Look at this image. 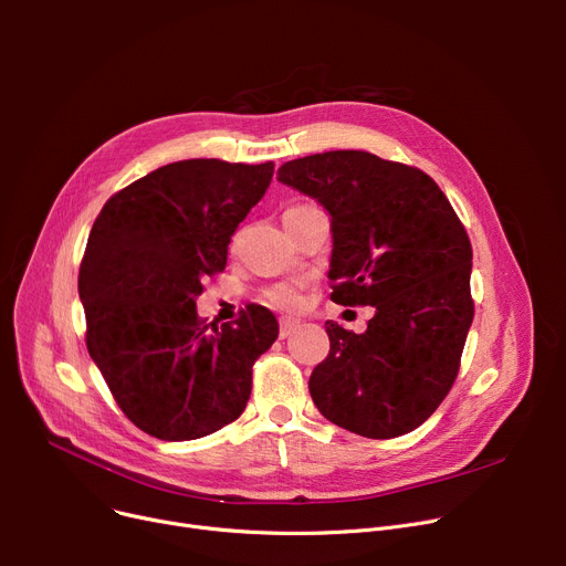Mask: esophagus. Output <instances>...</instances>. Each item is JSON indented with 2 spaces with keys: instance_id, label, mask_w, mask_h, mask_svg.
Returning a JSON list of instances; mask_svg holds the SVG:
<instances>
[{
  "instance_id": "34e87169",
  "label": "esophagus",
  "mask_w": 566,
  "mask_h": 566,
  "mask_svg": "<svg viewBox=\"0 0 566 566\" xmlns=\"http://www.w3.org/2000/svg\"><path fill=\"white\" fill-rule=\"evenodd\" d=\"M301 325V321H295V318H280V337L284 339V337H289L295 328H298Z\"/></svg>"
}]
</instances>
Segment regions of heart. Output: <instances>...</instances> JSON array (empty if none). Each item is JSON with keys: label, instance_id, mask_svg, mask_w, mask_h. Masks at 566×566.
<instances>
[{"label": "heart", "instance_id": "obj_1", "mask_svg": "<svg viewBox=\"0 0 566 566\" xmlns=\"http://www.w3.org/2000/svg\"><path fill=\"white\" fill-rule=\"evenodd\" d=\"M305 208H310V206H291L284 211V218L291 216V213L305 211ZM265 301L275 305V307H280V310H293L295 305H298L301 295H298V291H295V286H291V284H277V286L265 291Z\"/></svg>", "mask_w": 566, "mask_h": 566}]
</instances>
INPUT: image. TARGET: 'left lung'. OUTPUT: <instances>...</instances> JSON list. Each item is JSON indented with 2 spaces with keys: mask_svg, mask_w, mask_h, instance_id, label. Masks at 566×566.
<instances>
[{
  "mask_svg": "<svg viewBox=\"0 0 566 566\" xmlns=\"http://www.w3.org/2000/svg\"><path fill=\"white\" fill-rule=\"evenodd\" d=\"M277 181L331 213V298L376 310L363 335L325 323L316 408L365 438L418 429L452 390L474 316L472 248L452 203L422 169L367 151L289 160Z\"/></svg>",
  "mask_w": 566,
  "mask_h": 566,
  "instance_id": "left-lung-1",
  "label": "left lung"
}]
</instances>
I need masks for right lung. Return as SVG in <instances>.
Listing matches in <instances>:
<instances>
[{
    "label": "right lung",
    "mask_w": 566,
    "mask_h": 566,
    "mask_svg": "<svg viewBox=\"0 0 566 566\" xmlns=\"http://www.w3.org/2000/svg\"><path fill=\"white\" fill-rule=\"evenodd\" d=\"M275 165L195 158L165 165L107 199L80 265L86 348L144 433L181 442L241 418L252 365L273 346L271 310L231 323L197 314L201 282L224 271L231 235Z\"/></svg>",
    "instance_id": "add662e5"
}]
</instances>
